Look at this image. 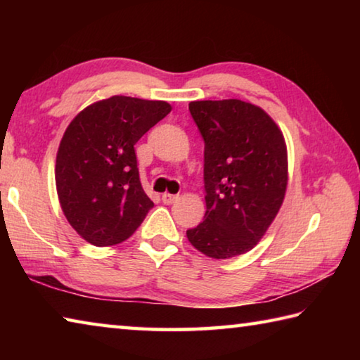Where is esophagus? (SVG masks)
Here are the masks:
<instances>
[{"label":"esophagus","mask_w":360,"mask_h":360,"mask_svg":"<svg viewBox=\"0 0 360 360\" xmlns=\"http://www.w3.org/2000/svg\"><path fill=\"white\" fill-rule=\"evenodd\" d=\"M162 200H163V203H165V205H172V203L176 202V200H179V195H174V193H163V195H162Z\"/></svg>","instance_id":"esophagus-1"}]
</instances>
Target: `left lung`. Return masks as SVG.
<instances>
[{"label": "left lung", "mask_w": 360, "mask_h": 360, "mask_svg": "<svg viewBox=\"0 0 360 360\" xmlns=\"http://www.w3.org/2000/svg\"><path fill=\"white\" fill-rule=\"evenodd\" d=\"M205 139L203 222L187 230L211 259L246 254L281 210L289 181L288 146L264 109L236 98L188 103Z\"/></svg>", "instance_id": "1"}]
</instances>
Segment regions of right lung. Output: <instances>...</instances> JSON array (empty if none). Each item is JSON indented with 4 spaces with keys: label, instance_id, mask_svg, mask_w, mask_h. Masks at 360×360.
Segmentation results:
<instances>
[{
    "label": "right lung",
    "instance_id": "1",
    "mask_svg": "<svg viewBox=\"0 0 360 360\" xmlns=\"http://www.w3.org/2000/svg\"><path fill=\"white\" fill-rule=\"evenodd\" d=\"M172 111L167 101L114 95L70 122L56 160L62 211L94 246H114L135 233L154 206L144 193L135 144Z\"/></svg>",
    "mask_w": 360,
    "mask_h": 360
}]
</instances>
